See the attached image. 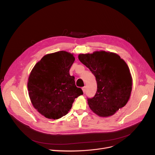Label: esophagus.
Returning <instances> with one entry per match:
<instances>
[{
	"mask_svg": "<svg viewBox=\"0 0 155 155\" xmlns=\"http://www.w3.org/2000/svg\"><path fill=\"white\" fill-rule=\"evenodd\" d=\"M82 89H83V93H84L86 92V86H84L83 88H82Z\"/></svg>",
	"mask_w": 155,
	"mask_h": 155,
	"instance_id": "1",
	"label": "esophagus"
}]
</instances>
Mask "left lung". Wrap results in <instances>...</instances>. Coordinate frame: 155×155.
I'll use <instances>...</instances> for the list:
<instances>
[{"label":"left lung","mask_w":155,"mask_h":155,"mask_svg":"<svg viewBox=\"0 0 155 155\" xmlns=\"http://www.w3.org/2000/svg\"><path fill=\"white\" fill-rule=\"evenodd\" d=\"M78 58L97 82L96 94L87 98L90 109L101 117L113 115L126 104L131 95L132 78L128 65L117 54L103 51L81 54Z\"/></svg>","instance_id":"left-lung-1"}]
</instances>
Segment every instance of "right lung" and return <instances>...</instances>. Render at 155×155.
Here are the masks:
<instances>
[{"label":"right lung","instance_id":"obj_1","mask_svg":"<svg viewBox=\"0 0 155 155\" xmlns=\"http://www.w3.org/2000/svg\"><path fill=\"white\" fill-rule=\"evenodd\" d=\"M75 58L66 51L44 56L34 66L27 87L35 109L45 117L58 120L68 114L75 98L83 94L69 70Z\"/></svg>","mask_w":155,"mask_h":155}]
</instances>
